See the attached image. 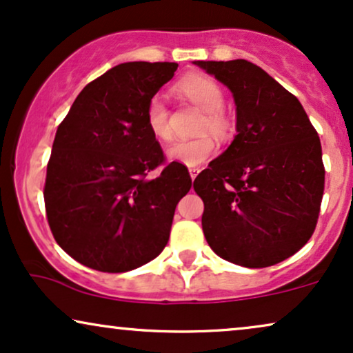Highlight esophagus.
<instances>
[{
	"mask_svg": "<svg viewBox=\"0 0 353 353\" xmlns=\"http://www.w3.org/2000/svg\"><path fill=\"white\" fill-rule=\"evenodd\" d=\"M189 172H190V177H192V181L195 179V177L199 176V172H200V169L199 168H190L189 169Z\"/></svg>",
	"mask_w": 353,
	"mask_h": 353,
	"instance_id": "1",
	"label": "esophagus"
}]
</instances>
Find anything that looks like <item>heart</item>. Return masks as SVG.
I'll list each match as a JSON object with an SVG mask.
<instances>
[{
	"instance_id": "obj_1",
	"label": "heart",
	"mask_w": 353,
	"mask_h": 353,
	"mask_svg": "<svg viewBox=\"0 0 353 353\" xmlns=\"http://www.w3.org/2000/svg\"><path fill=\"white\" fill-rule=\"evenodd\" d=\"M176 91L205 112V117L199 128L200 132H210L220 140H226L231 135L233 122L223 110L225 92L215 79L205 77V74H189L176 84ZM145 119L148 130L154 138L166 141L172 137L169 109L163 96L154 94L148 101ZM215 140L205 133V135L197 138L174 140L171 145H168L166 158L169 161L184 164L187 168H197L208 161L215 154Z\"/></svg>"
}]
</instances>
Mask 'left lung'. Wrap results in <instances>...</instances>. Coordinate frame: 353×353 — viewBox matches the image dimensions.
<instances>
[{
    "mask_svg": "<svg viewBox=\"0 0 353 353\" xmlns=\"http://www.w3.org/2000/svg\"><path fill=\"white\" fill-rule=\"evenodd\" d=\"M233 94L236 132L195 177L208 246L233 264L261 269L307 243L324 192L318 132L292 92L248 60L194 61Z\"/></svg>",
    "mask_w": 353,
    "mask_h": 353,
    "instance_id": "left-lung-1",
    "label": "left lung"
}]
</instances>
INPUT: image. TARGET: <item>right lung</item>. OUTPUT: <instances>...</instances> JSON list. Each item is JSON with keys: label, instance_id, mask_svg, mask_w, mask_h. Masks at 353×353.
<instances>
[{"label": "right lung", "instance_id": "right-lung-1", "mask_svg": "<svg viewBox=\"0 0 353 353\" xmlns=\"http://www.w3.org/2000/svg\"><path fill=\"white\" fill-rule=\"evenodd\" d=\"M177 66H114L79 92L58 127L43 199L53 238L79 264L128 272L153 261L168 244L176 205L192 181L179 163L146 179L164 154L145 112Z\"/></svg>", "mask_w": 353, "mask_h": 353}]
</instances>
